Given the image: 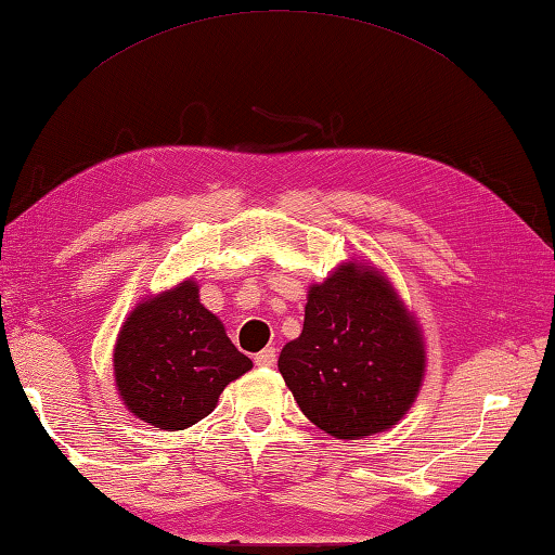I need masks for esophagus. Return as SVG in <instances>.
Instances as JSON below:
<instances>
[{"mask_svg": "<svg viewBox=\"0 0 555 555\" xmlns=\"http://www.w3.org/2000/svg\"><path fill=\"white\" fill-rule=\"evenodd\" d=\"M275 358H278L275 348L268 346V348H262V351L256 356V365L258 367H272V365H275Z\"/></svg>", "mask_w": 555, "mask_h": 555, "instance_id": "1", "label": "esophagus"}]
</instances>
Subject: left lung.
<instances>
[{"instance_id": "obj_1", "label": "left lung", "mask_w": 555, "mask_h": 555, "mask_svg": "<svg viewBox=\"0 0 555 555\" xmlns=\"http://www.w3.org/2000/svg\"><path fill=\"white\" fill-rule=\"evenodd\" d=\"M299 410L334 439L380 434L410 412L426 373L424 332L373 262L309 285L305 326L278 358Z\"/></svg>"}]
</instances>
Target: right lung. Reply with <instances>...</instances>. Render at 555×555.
<instances>
[{
	"label": "right lung",
	"instance_id": "add662e5",
	"mask_svg": "<svg viewBox=\"0 0 555 555\" xmlns=\"http://www.w3.org/2000/svg\"><path fill=\"white\" fill-rule=\"evenodd\" d=\"M112 363L126 410L163 431H182L209 416L223 387L253 367L221 319L199 302L192 278L133 307Z\"/></svg>",
	"mask_w": 555,
	"mask_h": 555
}]
</instances>
